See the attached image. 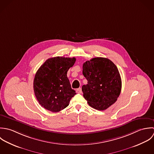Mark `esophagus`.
<instances>
[{
    "label": "esophagus",
    "mask_w": 154,
    "mask_h": 154,
    "mask_svg": "<svg viewBox=\"0 0 154 154\" xmlns=\"http://www.w3.org/2000/svg\"><path fill=\"white\" fill-rule=\"evenodd\" d=\"M76 92L77 93H82V88H79L76 90Z\"/></svg>",
    "instance_id": "34e87169"
}]
</instances>
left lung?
Segmentation results:
<instances>
[{"label":"left lung","mask_w":154,"mask_h":154,"mask_svg":"<svg viewBox=\"0 0 154 154\" xmlns=\"http://www.w3.org/2000/svg\"><path fill=\"white\" fill-rule=\"evenodd\" d=\"M88 84L82 86L85 99L93 108L103 111L114 103L122 90V79L116 65L108 58L97 57L83 65Z\"/></svg>","instance_id":"left-lung-1"}]
</instances>
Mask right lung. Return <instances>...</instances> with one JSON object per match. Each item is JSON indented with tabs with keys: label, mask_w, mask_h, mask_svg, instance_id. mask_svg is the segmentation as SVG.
I'll use <instances>...</instances> for the list:
<instances>
[{
	"label": "right lung",
	"mask_w": 154,
	"mask_h": 154,
	"mask_svg": "<svg viewBox=\"0 0 154 154\" xmlns=\"http://www.w3.org/2000/svg\"><path fill=\"white\" fill-rule=\"evenodd\" d=\"M75 61L74 57L51 58L37 70L33 82L34 91L38 103L46 109L53 112L61 111L76 94L66 75Z\"/></svg>",
	"instance_id": "right-lung-1"
}]
</instances>
